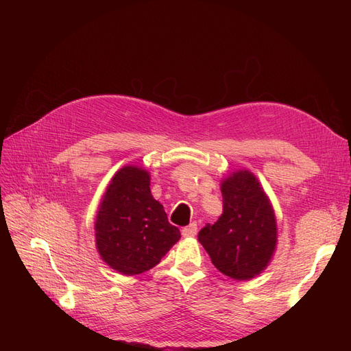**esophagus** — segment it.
<instances>
[{
  "label": "esophagus",
  "mask_w": 351,
  "mask_h": 351,
  "mask_svg": "<svg viewBox=\"0 0 351 351\" xmlns=\"http://www.w3.org/2000/svg\"><path fill=\"white\" fill-rule=\"evenodd\" d=\"M196 232H197V224H196V222H192V224L184 227V228L182 230L183 237H195Z\"/></svg>",
  "instance_id": "1"
}]
</instances>
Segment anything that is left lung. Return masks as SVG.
I'll return each mask as SVG.
<instances>
[{
  "instance_id": "8db88e82",
  "label": "left lung",
  "mask_w": 351,
  "mask_h": 351,
  "mask_svg": "<svg viewBox=\"0 0 351 351\" xmlns=\"http://www.w3.org/2000/svg\"><path fill=\"white\" fill-rule=\"evenodd\" d=\"M222 214L199 231V241L215 268L237 281L262 274L274 258L278 226L268 195L249 169L221 180Z\"/></svg>"
}]
</instances>
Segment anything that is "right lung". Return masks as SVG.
<instances>
[{
	"mask_svg": "<svg viewBox=\"0 0 351 351\" xmlns=\"http://www.w3.org/2000/svg\"><path fill=\"white\" fill-rule=\"evenodd\" d=\"M149 186V171L124 165L112 176L95 219L101 259L127 277L154 268L182 237Z\"/></svg>",
	"mask_w": 351,
	"mask_h": 351,
	"instance_id": "1",
	"label": "right lung"
}]
</instances>
